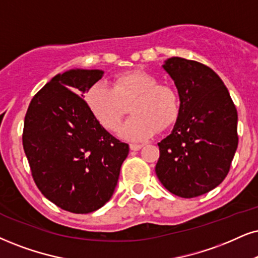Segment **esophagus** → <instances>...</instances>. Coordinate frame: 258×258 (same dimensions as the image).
<instances>
[{
	"label": "esophagus",
	"mask_w": 258,
	"mask_h": 258,
	"mask_svg": "<svg viewBox=\"0 0 258 258\" xmlns=\"http://www.w3.org/2000/svg\"><path fill=\"white\" fill-rule=\"evenodd\" d=\"M129 147L132 151H139V149H141L142 147H144V145L142 144H130Z\"/></svg>",
	"instance_id": "esophagus-1"
}]
</instances>
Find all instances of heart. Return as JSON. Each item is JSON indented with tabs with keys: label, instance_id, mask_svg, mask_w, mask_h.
I'll use <instances>...</instances> for the list:
<instances>
[{
	"label": "heart",
	"instance_id": "heart-1",
	"mask_svg": "<svg viewBox=\"0 0 258 258\" xmlns=\"http://www.w3.org/2000/svg\"><path fill=\"white\" fill-rule=\"evenodd\" d=\"M86 103L95 119L105 129L114 132L132 104L133 116L119 128V135L132 141L153 136L177 122L180 97L173 86L159 84L157 76L144 71L116 75L112 86L104 82L92 85L86 92Z\"/></svg>",
	"mask_w": 258,
	"mask_h": 258
}]
</instances>
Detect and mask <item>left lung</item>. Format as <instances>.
Segmentation results:
<instances>
[{
  "instance_id": "obj_1",
  "label": "left lung",
  "mask_w": 258,
  "mask_h": 258,
  "mask_svg": "<svg viewBox=\"0 0 258 258\" xmlns=\"http://www.w3.org/2000/svg\"><path fill=\"white\" fill-rule=\"evenodd\" d=\"M163 67L179 93L180 114L158 144L155 173L168 191L192 199L217 187L230 171L238 147L237 109L209 67L182 57Z\"/></svg>"
}]
</instances>
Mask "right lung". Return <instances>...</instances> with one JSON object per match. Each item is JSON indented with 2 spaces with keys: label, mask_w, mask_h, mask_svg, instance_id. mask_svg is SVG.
<instances>
[{
  "label": "right lung",
  "mask_w": 258,
  "mask_h": 258,
  "mask_svg": "<svg viewBox=\"0 0 258 258\" xmlns=\"http://www.w3.org/2000/svg\"><path fill=\"white\" fill-rule=\"evenodd\" d=\"M98 69L56 75L34 95L24 122L22 146L40 192L57 207L87 214L112 196L129 146L94 118L85 92Z\"/></svg>",
  "instance_id": "obj_1"
}]
</instances>
